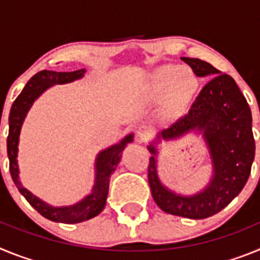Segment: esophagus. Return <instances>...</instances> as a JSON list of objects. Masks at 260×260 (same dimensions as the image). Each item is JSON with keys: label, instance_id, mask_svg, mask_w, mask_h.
<instances>
[{"label": "esophagus", "instance_id": "1", "mask_svg": "<svg viewBox=\"0 0 260 260\" xmlns=\"http://www.w3.org/2000/svg\"><path fill=\"white\" fill-rule=\"evenodd\" d=\"M151 135V128L148 126H141L137 130V141L138 142H147Z\"/></svg>", "mask_w": 260, "mask_h": 260}]
</instances>
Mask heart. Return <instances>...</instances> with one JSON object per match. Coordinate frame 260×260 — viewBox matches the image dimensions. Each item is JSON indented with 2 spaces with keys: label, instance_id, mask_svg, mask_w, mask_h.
<instances>
[{
  "label": "heart",
  "instance_id": "obj_1",
  "mask_svg": "<svg viewBox=\"0 0 260 260\" xmlns=\"http://www.w3.org/2000/svg\"><path fill=\"white\" fill-rule=\"evenodd\" d=\"M199 89L194 71L168 63L152 71L146 82L143 98L148 104H161V114L168 121H178L191 107Z\"/></svg>",
  "mask_w": 260,
  "mask_h": 260
}]
</instances>
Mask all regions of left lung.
<instances>
[{
    "label": "left lung",
    "mask_w": 260,
    "mask_h": 260,
    "mask_svg": "<svg viewBox=\"0 0 260 260\" xmlns=\"http://www.w3.org/2000/svg\"><path fill=\"white\" fill-rule=\"evenodd\" d=\"M198 77H212L195 99L189 114L157 135V141H172L190 132L203 133L210 150L213 174L201 192L190 197L168 190L157 174L155 144L148 165V183L158 207L171 215L206 219L233 201L249 180L255 156L251 110L233 78L199 58L182 57Z\"/></svg>",
    "instance_id": "1"
}]
</instances>
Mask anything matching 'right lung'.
I'll use <instances>...</instances> for the list:
<instances>
[{
	"label": "right lung",
	"instance_id": "obj_1",
	"mask_svg": "<svg viewBox=\"0 0 260 260\" xmlns=\"http://www.w3.org/2000/svg\"><path fill=\"white\" fill-rule=\"evenodd\" d=\"M86 70L71 71V73H57V71L41 70L27 82L26 87L23 88L20 95L15 99L9 114V137H8V156L10 161V174L14 183L18 187L20 194L27 199L32 207L35 208L45 219L56 222H65V224H75L86 220L92 219L102 212L107 203L108 190H109L110 176L116 171L122 151L127 143L133 142V134L125 137L118 144L103 150L96 157L95 162V185L92 192L87 195L78 203L65 207H53L48 203L39 199L31 191L23 187L19 181V169H18V143H19V134L23 121L28 113L36 99L44 92L45 89L54 84H65L80 79ZM1 119V118H0Z\"/></svg>",
	"mask_w": 260,
	"mask_h": 260
}]
</instances>
